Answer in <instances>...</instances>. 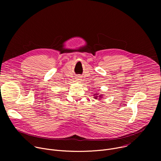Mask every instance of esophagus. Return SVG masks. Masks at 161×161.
Listing matches in <instances>:
<instances>
[{
	"label": "esophagus",
	"mask_w": 161,
	"mask_h": 161,
	"mask_svg": "<svg viewBox=\"0 0 161 161\" xmlns=\"http://www.w3.org/2000/svg\"><path fill=\"white\" fill-rule=\"evenodd\" d=\"M76 80H77L78 81H80L81 80V76H77V77H76Z\"/></svg>",
	"instance_id": "1"
}]
</instances>
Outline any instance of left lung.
I'll return each instance as SVG.
<instances>
[{
	"mask_svg": "<svg viewBox=\"0 0 161 161\" xmlns=\"http://www.w3.org/2000/svg\"><path fill=\"white\" fill-rule=\"evenodd\" d=\"M98 94H99V93H98ZM98 94H94V98H95L96 99L100 100V99L103 97V95H99Z\"/></svg>",
	"mask_w": 161,
	"mask_h": 161,
	"instance_id": "left-lung-1",
	"label": "left lung"
}]
</instances>
